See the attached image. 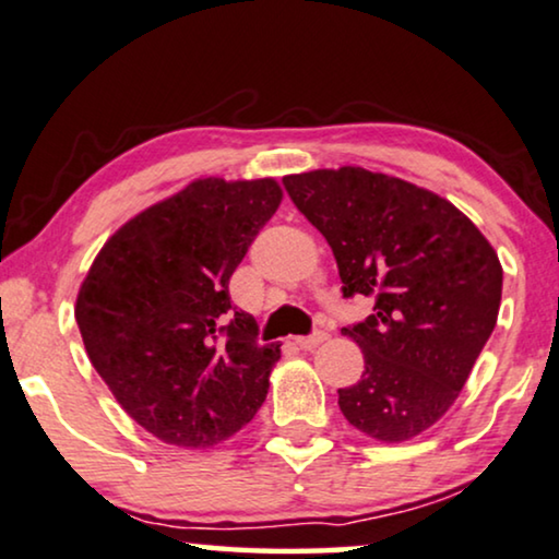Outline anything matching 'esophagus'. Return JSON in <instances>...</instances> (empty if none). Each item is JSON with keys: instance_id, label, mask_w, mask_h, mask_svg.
Here are the masks:
<instances>
[{"instance_id": "esophagus-1", "label": "esophagus", "mask_w": 559, "mask_h": 559, "mask_svg": "<svg viewBox=\"0 0 559 559\" xmlns=\"http://www.w3.org/2000/svg\"><path fill=\"white\" fill-rule=\"evenodd\" d=\"M324 340H326V332H313L309 336H296V344L301 349H313V347H319Z\"/></svg>"}]
</instances>
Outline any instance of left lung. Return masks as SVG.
Returning a JSON list of instances; mask_svg holds the SVG:
<instances>
[{"label": "left lung", "instance_id": "1", "mask_svg": "<svg viewBox=\"0 0 559 559\" xmlns=\"http://www.w3.org/2000/svg\"><path fill=\"white\" fill-rule=\"evenodd\" d=\"M298 212L324 235L344 298L374 296L342 329L365 372L340 390L352 426L403 443L443 418L497 326L501 263L478 227L438 194L361 167L283 177Z\"/></svg>", "mask_w": 559, "mask_h": 559}]
</instances>
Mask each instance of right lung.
Here are the masks:
<instances>
[{
	"instance_id": "obj_1",
	"label": "right lung",
	"mask_w": 559,
	"mask_h": 559,
	"mask_svg": "<svg viewBox=\"0 0 559 559\" xmlns=\"http://www.w3.org/2000/svg\"><path fill=\"white\" fill-rule=\"evenodd\" d=\"M273 179H198L114 233L75 301L85 352L164 443L207 448L248 426L281 344L258 342L230 276L281 204Z\"/></svg>"
}]
</instances>
